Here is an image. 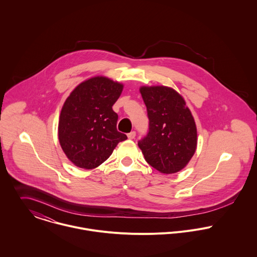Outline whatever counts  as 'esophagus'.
Segmentation results:
<instances>
[{"mask_svg": "<svg viewBox=\"0 0 257 257\" xmlns=\"http://www.w3.org/2000/svg\"><path fill=\"white\" fill-rule=\"evenodd\" d=\"M127 136H128V138H129L130 140H132V139H134V138H135V136H136V132H135V131H132V132H130Z\"/></svg>", "mask_w": 257, "mask_h": 257, "instance_id": "34e87169", "label": "esophagus"}]
</instances>
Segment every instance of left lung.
Listing matches in <instances>:
<instances>
[{
  "instance_id": "obj_1",
  "label": "left lung",
  "mask_w": 257,
  "mask_h": 257,
  "mask_svg": "<svg viewBox=\"0 0 257 257\" xmlns=\"http://www.w3.org/2000/svg\"><path fill=\"white\" fill-rule=\"evenodd\" d=\"M147 107L149 132L138 142L145 160L162 174L183 170L197 150L195 119L183 96L164 86H141Z\"/></svg>"
}]
</instances>
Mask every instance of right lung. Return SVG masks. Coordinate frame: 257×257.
Listing matches in <instances>:
<instances>
[{"mask_svg":"<svg viewBox=\"0 0 257 257\" xmlns=\"http://www.w3.org/2000/svg\"><path fill=\"white\" fill-rule=\"evenodd\" d=\"M123 84L105 76L79 83L66 98L58 121L62 151L76 167L91 170L100 166L127 136L117 131L118 115L112 106Z\"/></svg>","mask_w":257,"mask_h":257,"instance_id":"obj_1","label":"right lung"}]
</instances>
